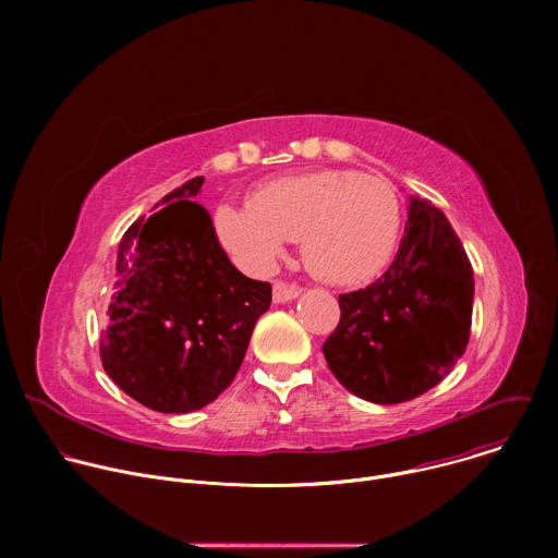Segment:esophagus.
Returning <instances> with one entry per match:
<instances>
[{
	"instance_id": "esophagus-1",
	"label": "esophagus",
	"mask_w": 558,
	"mask_h": 558,
	"mask_svg": "<svg viewBox=\"0 0 558 558\" xmlns=\"http://www.w3.org/2000/svg\"><path fill=\"white\" fill-rule=\"evenodd\" d=\"M300 295V287L295 284H287V282H276L274 284V302L276 304H284V302H291Z\"/></svg>"
}]
</instances>
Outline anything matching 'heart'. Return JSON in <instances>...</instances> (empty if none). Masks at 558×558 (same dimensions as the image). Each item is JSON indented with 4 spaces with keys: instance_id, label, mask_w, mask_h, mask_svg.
<instances>
[{
    "instance_id": "1",
    "label": "heart",
    "mask_w": 558,
    "mask_h": 558,
    "mask_svg": "<svg viewBox=\"0 0 558 558\" xmlns=\"http://www.w3.org/2000/svg\"><path fill=\"white\" fill-rule=\"evenodd\" d=\"M392 185L355 170H320L260 185L252 203L220 205L218 241L252 274L269 271L302 238L306 269L323 282L357 287L390 263L400 238Z\"/></svg>"
}]
</instances>
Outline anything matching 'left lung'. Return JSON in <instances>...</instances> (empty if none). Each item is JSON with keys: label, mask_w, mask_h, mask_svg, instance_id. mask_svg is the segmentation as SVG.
Wrapping results in <instances>:
<instances>
[{"label": "left lung", "mask_w": 558, "mask_h": 558, "mask_svg": "<svg viewBox=\"0 0 558 558\" xmlns=\"http://www.w3.org/2000/svg\"><path fill=\"white\" fill-rule=\"evenodd\" d=\"M323 351L338 381L373 404H402L437 386L470 338L474 278L444 211L409 196L395 260L366 289L344 293Z\"/></svg>", "instance_id": "obj_1"}]
</instances>
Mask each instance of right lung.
Instances as JSON below:
<instances>
[{"instance_id":"add662e5","label":"right lung","mask_w":558,"mask_h":558,"mask_svg":"<svg viewBox=\"0 0 558 558\" xmlns=\"http://www.w3.org/2000/svg\"><path fill=\"white\" fill-rule=\"evenodd\" d=\"M203 183L196 177L161 198L163 209L132 222L117 252L101 362L123 392L158 413L211 404L271 304V284L229 263L194 203Z\"/></svg>"}]
</instances>
